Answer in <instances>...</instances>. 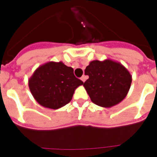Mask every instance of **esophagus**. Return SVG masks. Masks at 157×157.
<instances>
[{"mask_svg":"<svg viewBox=\"0 0 157 157\" xmlns=\"http://www.w3.org/2000/svg\"><path fill=\"white\" fill-rule=\"evenodd\" d=\"M86 79H87V76H81V81H83V82H85V81H86Z\"/></svg>","mask_w":157,"mask_h":157,"instance_id":"esophagus-1","label":"esophagus"}]
</instances>
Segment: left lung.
<instances>
[{
	"mask_svg": "<svg viewBox=\"0 0 157 157\" xmlns=\"http://www.w3.org/2000/svg\"><path fill=\"white\" fill-rule=\"evenodd\" d=\"M89 79L83 84L91 101L103 107L118 104L126 97L132 76L126 67L112 59L94 60L85 70Z\"/></svg>",
	"mask_w": 157,
	"mask_h": 157,
	"instance_id": "left-lung-1",
	"label": "left lung"
}]
</instances>
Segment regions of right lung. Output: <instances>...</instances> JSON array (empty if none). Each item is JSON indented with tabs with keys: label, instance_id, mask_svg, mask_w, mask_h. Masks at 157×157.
Wrapping results in <instances>:
<instances>
[{
	"label": "right lung",
	"instance_id": "right-lung-1",
	"mask_svg": "<svg viewBox=\"0 0 157 157\" xmlns=\"http://www.w3.org/2000/svg\"><path fill=\"white\" fill-rule=\"evenodd\" d=\"M83 81L74 76L73 68L63 62H48L36 69L28 86L33 98L42 107L59 109L70 102Z\"/></svg>",
	"mask_w": 157,
	"mask_h": 157
}]
</instances>
